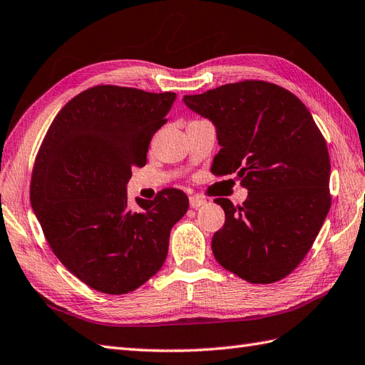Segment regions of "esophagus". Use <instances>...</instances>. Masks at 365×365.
I'll return each instance as SVG.
<instances>
[{
  "mask_svg": "<svg viewBox=\"0 0 365 365\" xmlns=\"http://www.w3.org/2000/svg\"><path fill=\"white\" fill-rule=\"evenodd\" d=\"M205 203H207V200L199 197V196L190 197V207H191V208H200L202 205H205Z\"/></svg>",
  "mask_w": 365,
  "mask_h": 365,
  "instance_id": "1",
  "label": "esophagus"
}]
</instances>
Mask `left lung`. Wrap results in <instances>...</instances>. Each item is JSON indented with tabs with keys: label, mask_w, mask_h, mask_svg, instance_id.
<instances>
[{
	"label": "left lung",
	"mask_w": 365,
	"mask_h": 365,
	"mask_svg": "<svg viewBox=\"0 0 365 365\" xmlns=\"http://www.w3.org/2000/svg\"><path fill=\"white\" fill-rule=\"evenodd\" d=\"M213 123L221 150L213 173L249 190L241 207L215 202L225 224L211 240L216 261L255 284L289 275L309 252L331 207L325 138L302 101L275 83L245 81L185 95Z\"/></svg>",
	"instance_id": "1"
}]
</instances>
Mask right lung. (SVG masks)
<instances>
[{
  "label": "right lung",
  "mask_w": 365,
  "mask_h": 365,
  "mask_svg": "<svg viewBox=\"0 0 365 365\" xmlns=\"http://www.w3.org/2000/svg\"><path fill=\"white\" fill-rule=\"evenodd\" d=\"M175 93L99 86L73 98L51 124L34 166L31 205L62 264L93 289L127 294L154 277L169 233L188 210L180 190L127 200L133 166L166 123Z\"/></svg>",
  "instance_id": "obj_1"
}]
</instances>
